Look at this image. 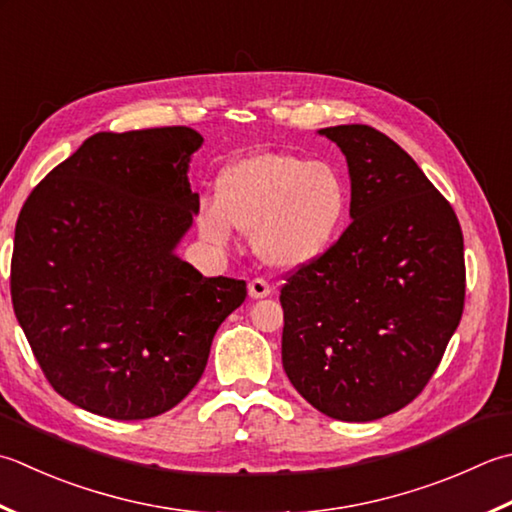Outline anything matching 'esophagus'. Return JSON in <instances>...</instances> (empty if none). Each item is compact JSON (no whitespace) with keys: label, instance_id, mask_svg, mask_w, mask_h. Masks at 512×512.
<instances>
[{"label":"esophagus","instance_id":"1","mask_svg":"<svg viewBox=\"0 0 512 512\" xmlns=\"http://www.w3.org/2000/svg\"><path fill=\"white\" fill-rule=\"evenodd\" d=\"M270 293H273V288H270V284L266 282V279H262V277H257V279H253V282L248 284V295L253 297V299H264Z\"/></svg>","mask_w":512,"mask_h":512}]
</instances>
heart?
<instances>
[{"instance_id": "b5f03b06", "label": "heart", "mask_w": 512, "mask_h": 512, "mask_svg": "<svg viewBox=\"0 0 512 512\" xmlns=\"http://www.w3.org/2000/svg\"><path fill=\"white\" fill-rule=\"evenodd\" d=\"M346 215L348 186L333 164L257 153L224 170L217 199L199 204L197 224L215 244H228L235 228L255 235L266 264L293 270L326 253Z\"/></svg>"}]
</instances>
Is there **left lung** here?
<instances>
[{"label": "left lung", "mask_w": 512, "mask_h": 512, "mask_svg": "<svg viewBox=\"0 0 512 512\" xmlns=\"http://www.w3.org/2000/svg\"><path fill=\"white\" fill-rule=\"evenodd\" d=\"M350 175V226L288 277L282 364L310 406L373 422L422 393L464 310L457 215L402 146L364 124L322 128Z\"/></svg>", "instance_id": "1"}]
</instances>
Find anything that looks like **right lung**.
<instances>
[{
  "label": "right lung",
  "mask_w": 512,
  "mask_h": 512,
  "mask_svg": "<svg viewBox=\"0 0 512 512\" xmlns=\"http://www.w3.org/2000/svg\"><path fill=\"white\" fill-rule=\"evenodd\" d=\"M193 128L88 137L37 184L15 226L10 295L46 379L110 419L177 406L202 377L246 282L175 253L193 226Z\"/></svg>",
  "instance_id": "obj_1"
}]
</instances>
